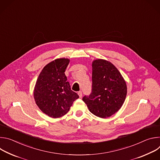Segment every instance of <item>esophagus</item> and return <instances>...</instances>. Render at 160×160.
I'll return each instance as SVG.
<instances>
[{"mask_svg":"<svg viewBox=\"0 0 160 160\" xmlns=\"http://www.w3.org/2000/svg\"><path fill=\"white\" fill-rule=\"evenodd\" d=\"M78 96H79V97H80V98L82 97V92H81V91H79V92H78Z\"/></svg>","mask_w":160,"mask_h":160,"instance_id":"obj_1","label":"esophagus"}]
</instances>
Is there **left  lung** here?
Masks as SVG:
<instances>
[{
  "instance_id": "left-lung-1",
  "label": "left lung",
  "mask_w": 160,
  "mask_h": 160,
  "mask_svg": "<svg viewBox=\"0 0 160 160\" xmlns=\"http://www.w3.org/2000/svg\"><path fill=\"white\" fill-rule=\"evenodd\" d=\"M92 67V92L82 100L93 115L106 118L122 106L127 96V84L118 70L108 61L94 60Z\"/></svg>"
}]
</instances>
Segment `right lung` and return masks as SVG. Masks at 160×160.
<instances>
[{
    "instance_id": "add662e5",
    "label": "right lung",
    "mask_w": 160,
    "mask_h": 160,
    "mask_svg": "<svg viewBox=\"0 0 160 160\" xmlns=\"http://www.w3.org/2000/svg\"><path fill=\"white\" fill-rule=\"evenodd\" d=\"M69 62V59L59 58L45 65L34 88L37 105L45 115L53 118L65 115L79 98L71 90L64 73Z\"/></svg>"
}]
</instances>
